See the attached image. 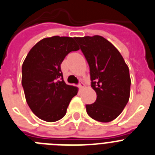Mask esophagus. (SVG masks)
Listing matches in <instances>:
<instances>
[{
	"label": "esophagus",
	"instance_id": "esophagus-1",
	"mask_svg": "<svg viewBox=\"0 0 155 155\" xmlns=\"http://www.w3.org/2000/svg\"><path fill=\"white\" fill-rule=\"evenodd\" d=\"M78 86H79V87H80L81 89H82V88H84V84L82 81H80Z\"/></svg>",
	"mask_w": 155,
	"mask_h": 155
}]
</instances>
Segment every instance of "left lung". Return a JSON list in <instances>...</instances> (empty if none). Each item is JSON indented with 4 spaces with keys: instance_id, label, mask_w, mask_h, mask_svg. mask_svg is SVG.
I'll list each match as a JSON object with an SVG mask.
<instances>
[{
    "instance_id": "obj_1",
    "label": "left lung",
    "mask_w": 155,
    "mask_h": 155,
    "mask_svg": "<svg viewBox=\"0 0 155 155\" xmlns=\"http://www.w3.org/2000/svg\"><path fill=\"white\" fill-rule=\"evenodd\" d=\"M89 67L94 103L86 105L91 118L110 122L120 115L130 97L129 68L118 50L99 35L75 38Z\"/></svg>"
}]
</instances>
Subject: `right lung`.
Returning <instances> with one entry per match:
<instances>
[{
    "instance_id": "add662e5",
    "label": "right lung",
    "mask_w": 155,
    "mask_h": 155,
    "mask_svg": "<svg viewBox=\"0 0 155 155\" xmlns=\"http://www.w3.org/2000/svg\"><path fill=\"white\" fill-rule=\"evenodd\" d=\"M75 38L54 36L38 41L22 65V84L27 103L35 115L54 122L66 114L78 87L67 84L61 64L71 51H78Z\"/></svg>"
}]
</instances>
